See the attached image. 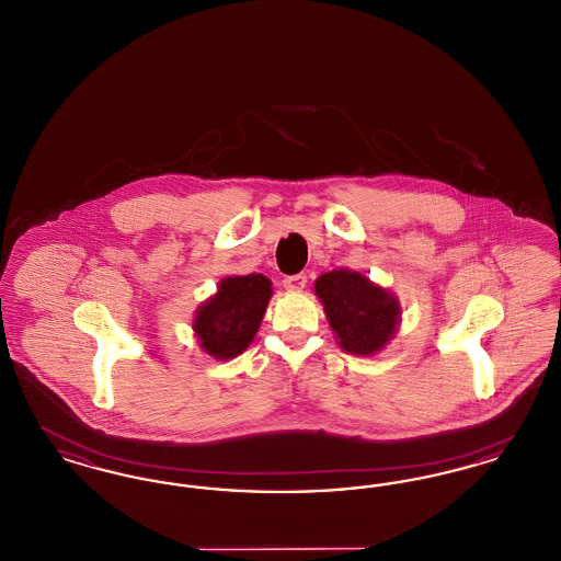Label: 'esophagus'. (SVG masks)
<instances>
[{"label":"esophagus","instance_id":"34e87169","mask_svg":"<svg viewBox=\"0 0 561 561\" xmlns=\"http://www.w3.org/2000/svg\"><path fill=\"white\" fill-rule=\"evenodd\" d=\"M307 286V275L305 273H296V275H288L284 279V288L290 293H300Z\"/></svg>","mask_w":561,"mask_h":561}]
</instances>
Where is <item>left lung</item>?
<instances>
[{"mask_svg": "<svg viewBox=\"0 0 561 561\" xmlns=\"http://www.w3.org/2000/svg\"><path fill=\"white\" fill-rule=\"evenodd\" d=\"M341 347L355 355H373L387 345L400 321V305L393 294L370 284L355 271H330L316 282Z\"/></svg>", "mask_w": 561, "mask_h": 561, "instance_id": "left-lung-1", "label": "left lung"}]
</instances>
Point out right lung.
<instances>
[{"label": "right lung", "instance_id": "right-lung-1", "mask_svg": "<svg viewBox=\"0 0 561 561\" xmlns=\"http://www.w3.org/2000/svg\"><path fill=\"white\" fill-rule=\"evenodd\" d=\"M271 282L261 273L236 275L220 282L218 294L204 302L195 316L199 345L216 359L243 353L265 316Z\"/></svg>", "mask_w": 561, "mask_h": 561}]
</instances>
